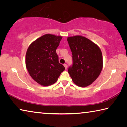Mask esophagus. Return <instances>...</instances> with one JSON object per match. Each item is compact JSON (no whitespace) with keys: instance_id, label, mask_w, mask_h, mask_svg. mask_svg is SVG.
I'll use <instances>...</instances> for the list:
<instances>
[{"instance_id":"1","label":"esophagus","mask_w":127,"mask_h":127,"mask_svg":"<svg viewBox=\"0 0 127 127\" xmlns=\"http://www.w3.org/2000/svg\"><path fill=\"white\" fill-rule=\"evenodd\" d=\"M64 67H65V69H66V70L67 69V65H66V64H64Z\"/></svg>"}]
</instances>
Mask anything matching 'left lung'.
I'll return each instance as SVG.
<instances>
[{
  "label": "left lung",
  "instance_id": "left-lung-1",
  "mask_svg": "<svg viewBox=\"0 0 127 127\" xmlns=\"http://www.w3.org/2000/svg\"><path fill=\"white\" fill-rule=\"evenodd\" d=\"M67 40L73 61L68 74L76 86L86 87L97 79L102 71V52L96 44L81 35L69 36Z\"/></svg>",
  "mask_w": 127,
  "mask_h": 127
}]
</instances>
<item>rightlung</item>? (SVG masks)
Masks as SVG:
<instances>
[{
    "instance_id": "1",
    "label": "right lung",
    "mask_w": 127,
    "mask_h": 127,
    "mask_svg": "<svg viewBox=\"0 0 127 127\" xmlns=\"http://www.w3.org/2000/svg\"><path fill=\"white\" fill-rule=\"evenodd\" d=\"M62 38V36L45 34L31 43L27 49L26 68L31 77L41 86L54 84L65 70L56 52Z\"/></svg>"
}]
</instances>
